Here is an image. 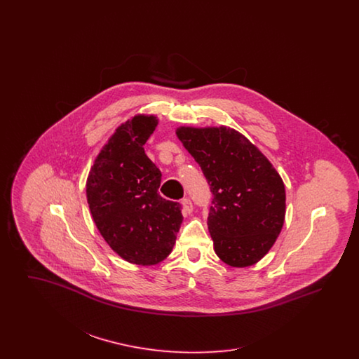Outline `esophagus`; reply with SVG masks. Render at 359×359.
<instances>
[{
  "instance_id": "esophagus-1",
  "label": "esophagus",
  "mask_w": 359,
  "mask_h": 359,
  "mask_svg": "<svg viewBox=\"0 0 359 359\" xmlns=\"http://www.w3.org/2000/svg\"><path fill=\"white\" fill-rule=\"evenodd\" d=\"M182 205H183V211H184L186 214H191V212L194 211V205H192V202H191L189 198H184V199L182 201Z\"/></svg>"
}]
</instances>
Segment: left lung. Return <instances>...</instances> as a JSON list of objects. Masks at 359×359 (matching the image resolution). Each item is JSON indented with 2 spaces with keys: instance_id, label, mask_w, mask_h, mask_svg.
<instances>
[{
  "instance_id": "1",
  "label": "left lung",
  "mask_w": 359,
  "mask_h": 359,
  "mask_svg": "<svg viewBox=\"0 0 359 359\" xmlns=\"http://www.w3.org/2000/svg\"><path fill=\"white\" fill-rule=\"evenodd\" d=\"M176 135L201 165L212 201L207 218L217 256L230 266L258 262L285 218V187L256 147L230 128H179Z\"/></svg>"
}]
</instances>
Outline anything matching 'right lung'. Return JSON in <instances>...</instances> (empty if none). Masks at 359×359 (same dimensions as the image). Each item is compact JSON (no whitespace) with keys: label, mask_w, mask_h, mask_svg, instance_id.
Segmentation results:
<instances>
[{"label":"right lung","mask_w":359,"mask_h":359,"mask_svg":"<svg viewBox=\"0 0 359 359\" xmlns=\"http://www.w3.org/2000/svg\"><path fill=\"white\" fill-rule=\"evenodd\" d=\"M154 116L121 125L103 147L86 184L93 219L109 246L128 262L154 265L171 253L183 222L182 205L158 195L161 172L145 154Z\"/></svg>","instance_id":"1"}]
</instances>
